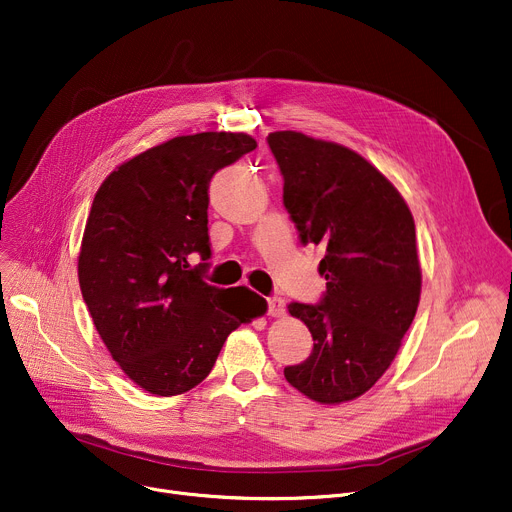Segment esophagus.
<instances>
[{
	"label": "esophagus",
	"mask_w": 512,
	"mask_h": 512,
	"mask_svg": "<svg viewBox=\"0 0 512 512\" xmlns=\"http://www.w3.org/2000/svg\"><path fill=\"white\" fill-rule=\"evenodd\" d=\"M268 313L272 318H283L285 316V299L268 297Z\"/></svg>",
	"instance_id": "1"
}]
</instances>
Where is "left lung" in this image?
Wrapping results in <instances>:
<instances>
[{
    "label": "left lung",
    "instance_id": "left-lung-1",
    "mask_svg": "<svg viewBox=\"0 0 512 512\" xmlns=\"http://www.w3.org/2000/svg\"><path fill=\"white\" fill-rule=\"evenodd\" d=\"M266 141L301 244L324 250L322 301L289 305L313 350L285 367V379L313 402H350L389 369L416 316L422 272L414 219L398 188L357 151L297 131Z\"/></svg>",
    "mask_w": 512,
    "mask_h": 512
}]
</instances>
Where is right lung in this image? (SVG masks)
Here are the masks:
<instances>
[{
  "mask_svg": "<svg viewBox=\"0 0 512 512\" xmlns=\"http://www.w3.org/2000/svg\"><path fill=\"white\" fill-rule=\"evenodd\" d=\"M252 149L246 133L174 137L121 164L94 196L77 258L80 289L112 359L155 396L199 385L227 336L266 313V299L252 291L250 301H223L233 291L201 279L207 262L190 266L192 254L211 256L213 174Z\"/></svg>",
  "mask_w": 512,
  "mask_h": 512,
  "instance_id": "add662e5",
  "label": "right lung"
}]
</instances>
